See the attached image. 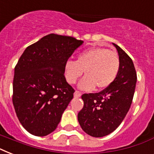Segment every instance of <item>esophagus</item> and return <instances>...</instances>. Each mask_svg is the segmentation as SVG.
<instances>
[{
	"instance_id": "1",
	"label": "esophagus",
	"mask_w": 154,
	"mask_h": 154,
	"mask_svg": "<svg viewBox=\"0 0 154 154\" xmlns=\"http://www.w3.org/2000/svg\"><path fill=\"white\" fill-rule=\"evenodd\" d=\"M82 96V93L80 91H77V90H76L74 93V97H80Z\"/></svg>"
}]
</instances>
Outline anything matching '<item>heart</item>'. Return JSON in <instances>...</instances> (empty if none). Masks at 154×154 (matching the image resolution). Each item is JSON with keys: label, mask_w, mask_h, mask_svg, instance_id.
Masks as SVG:
<instances>
[{"label": "heart", "mask_w": 154, "mask_h": 154, "mask_svg": "<svg viewBox=\"0 0 154 154\" xmlns=\"http://www.w3.org/2000/svg\"><path fill=\"white\" fill-rule=\"evenodd\" d=\"M120 58L116 52L103 47H95L82 52L77 60H68L64 67V74L68 83L75 84L79 77L86 75L81 81L79 87L91 90L106 89L117 78L120 69Z\"/></svg>", "instance_id": "b5f03b06"}]
</instances>
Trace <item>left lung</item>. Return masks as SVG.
Instances as JSON below:
<instances>
[{"label": "left lung", "mask_w": 154, "mask_h": 154, "mask_svg": "<svg viewBox=\"0 0 154 154\" xmlns=\"http://www.w3.org/2000/svg\"><path fill=\"white\" fill-rule=\"evenodd\" d=\"M120 58L118 75L111 85L96 94L82 96L84 106L77 118L82 129L94 137H101L119 126L129 111L136 87L137 72L129 56L113 44Z\"/></svg>", "instance_id": "8db88e82"}]
</instances>
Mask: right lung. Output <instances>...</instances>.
<instances>
[{
	"label": "right lung",
	"mask_w": 154,
	"mask_h": 154,
	"mask_svg": "<svg viewBox=\"0 0 154 154\" xmlns=\"http://www.w3.org/2000/svg\"><path fill=\"white\" fill-rule=\"evenodd\" d=\"M83 41L46 35L28 46L15 66L13 104L19 122L32 135L54 131L75 90L64 74L65 62Z\"/></svg>",
	"instance_id": "obj_1"
}]
</instances>
